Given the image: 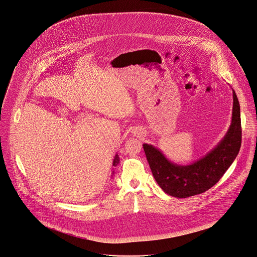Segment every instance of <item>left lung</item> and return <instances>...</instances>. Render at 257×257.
<instances>
[{"label":"left lung","mask_w":257,"mask_h":257,"mask_svg":"<svg viewBox=\"0 0 257 257\" xmlns=\"http://www.w3.org/2000/svg\"><path fill=\"white\" fill-rule=\"evenodd\" d=\"M232 96V117L226 134L212 150L193 163L176 164L160 149L151 144H143L152 174L165 193L186 198L205 192L220 180L233 163L241 146V120L239 102L233 89Z\"/></svg>","instance_id":"obj_1"}]
</instances>
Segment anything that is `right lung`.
Listing matches in <instances>:
<instances>
[{
	"mask_svg": "<svg viewBox=\"0 0 257 257\" xmlns=\"http://www.w3.org/2000/svg\"><path fill=\"white\" fill-rule=\"evenodd\" d=\"M119 162H120V158H119L118 154H116L115 157H114V159H113V166L116 167V166L119 164ZM113 174H114V168H113V171H112V176H113Z\"/></svg>",
	"mask_w": 257,
	"mask_h": 257,
	"instance_id": "obj_1",
	"label": "right lung"
}]
</instances>
